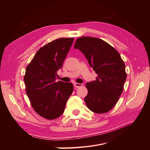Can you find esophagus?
<instances>
[{
    "label": "esophagus",
    "instance_id": "34e87169",
    "mask_svg": "<svg viewBox=\"0 0 150 150\" xmlns=\"http://www.w3.org/2000/svg\"><path fill=\"white\" fill-rule=\"evenodd\" d=\"M74 87H75V88H80V87H81V86H83V84H79V83H74Z\"/></svg>",
    "mask_w": 150,
    "mask_h": 150
}]
</instances>
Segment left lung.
I'll use <instances>...</instances> for the list:
<instances>
[{"instance_id": "obj_1", "label": "left lung", "mask_w": 150, "mask_h": 150, "mask_svg": "<svg viewBox=\"0 0 150 150\" xmlns=\"http://www.w3.org/2000/svg\"><path fill=\"white\" fill-rule=\"evenodd\" d=\"M74 49L82 52L98 74L96 80L86 83V106L95 113H105L115 107L124 89L125 64L117 50L96 38L81 37Z\"/></svg>"}]
</instances>
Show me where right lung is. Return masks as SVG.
<instances>
[{"instance_id": "right-lung-1", "label": "right lung", "mask_w": 150, "mask_h": 150, "mask_svg": "<svg viewBox=\"0 0 150 150\" xmlns=\"http://www.w3.org/2000/svg\"><path fill=\"white\" fill-rule=\"evenodd\" d=\"M73 40L63 38L44 45L26 67V94L34 111L47 120L57 118L64 112L73 91L72 83L56 82L57 71L62 68Z\"/></svg>"}]
</instances>
